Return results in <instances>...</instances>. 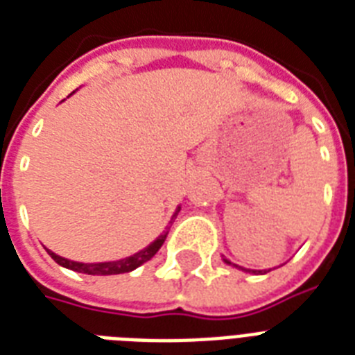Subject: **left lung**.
I'll use <instances>...</instances> for the list:
<instances>
[{
	"label": "left lung",
	"instance_id": "8db88e82",
	"mask_svg": "<svg viewBox=\"0 0 355 355\" xmlns=\"http://www.w3.org/2000/svg\"><path fill=\"white\" fill-rule=\"evenodd\" d=\"M225 261H227V259H225ZM227 263H230V261H227ZM245 270H248V272H256V270H252V269H245ZM258 272H261V270H258Z\"/></svg>",
	"mask_w": 355,
	"mask_h": 355
}]
</instances>
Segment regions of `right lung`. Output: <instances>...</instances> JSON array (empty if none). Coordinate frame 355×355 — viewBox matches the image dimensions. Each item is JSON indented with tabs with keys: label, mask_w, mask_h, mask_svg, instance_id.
<instances>
[{
	"label": "right lung",
	"mask_w": 355,
	"mask_h": 355,
	"mask_svg": "<svg viewBox=\"0 0 355 355\" xmlns=\"http://www.w3.org/2000/svg\"><path fill=\"white\" fill-rule=\"evenodd\" d=\"M177 214H175L173 217H177ZM166 236L167 234H162V236L158 237L153 245H149L145 250H139L138 254H134V256H130V258L119 259V261H108V263H77V261H69V259L66 258H60V256H57V254L51 252V250H47V252H49V256H51L58 265H62V267H66V269L77 270V272H86V275H101V276L123 275V272H130V270H134L136 267L145 263V261H149V259L158 252V248L164 245Z\"/></svg>",
	"instance_id": "1"
}]
</instances>
